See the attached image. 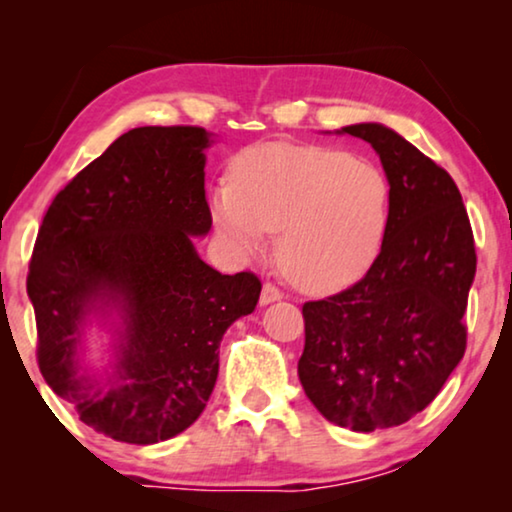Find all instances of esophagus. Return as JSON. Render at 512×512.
<instances>
[{
	"label": "esophagus",
	"instance_id": "esophagus-1",
	"mask_svg": "<svg viewBox=\"0 0 512 512\" xmlns=\"http://www.w3.org/2000/svg\"><path fill=\"white\" fill-rule=\"evenodd\" d=\"M279 298H282V291H279L275 284H263V289H261V305H270V303H275V300H279Z\"/></svg>",
	"mask_w": 512,
	"mask_h": 512
}]
</instances>
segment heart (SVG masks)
<instances>
[{
    "label": "heart",
    "mask_w": 512,
    "mask_h": 512,
    "mask_svg": "<svg viewBox=\"0 0 512 512\" xmlns=\"http://www.w3.org/2000/svg\"><path fill=\"white\" fill-rule=\"evenodd\" d=\"M380 167L326 146L263 144L242 151L230 181L209 188V214L237 258H256L279 230L277 258L312 293L345 289L380 251L389 219Z\"/></svg>",
    "instance_id": "b5f03b06"
}]
</instances>
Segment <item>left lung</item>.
I'll return each mask as SVG.
<instances>
[{
  "mask_svg": "<svg viewBox=\"0 0 512 512\" xmlns=\"http://www.w3.org/2000/svg\"><path fill=\"white\" fill-rule=\"evenodd\" d=\"M335 132L380 156L389 219L366 277L303 305L298 377L328 422L370 433L422 412L464 356L475 244L457 184L417 146L382 123Z\"/></svg>",
  "mask_w": 512,
  "mask_h": 512,
  "instance_id": "8db88e82",
  "label": "left lung"
}]
</instances>
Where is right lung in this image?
I'll list each match as a JSON object with an SVG mask.
<instances>
[{
    "instance_id": "obj_1",
    "label": "right lung",
    "mask_w": 512,
    "mask_h": 512,
    "mask_svg": "<svg viewBox=\"0 0 512 512\" xmlns=\"http://www.w3.org/2000/svg\"><path fill=\"white\" fill-rule=\"evenodd\" d=\"M205 128L125 132L48 207L34 242L27 296L48 387L97 433L153 445L202 415L228 326L254 312L261 282L202 261ZM112 333V361L82 359L89 328Z\"/></svg>"
}]
</instances>
